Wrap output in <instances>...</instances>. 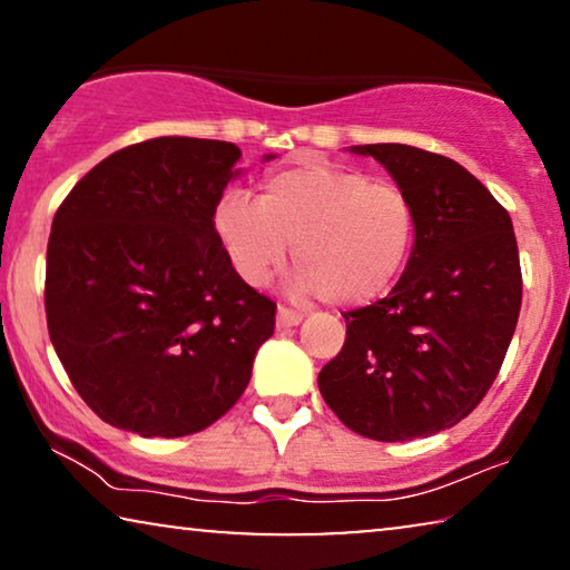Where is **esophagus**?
Masks as SVG:
<instances>
[{"mask_svg": "<svg viewBox=\"0 0 570 570\" xmlns=\"http://www.w3.org/2000/svg\"><path fill=\"white\" fill-rule=\"evenodd\" d=\"M301 318H303L301 311H295L291 306H279L277 308V326H279V330H291V326H298Z\"/></svg>", "mask_w": 570, "mask_h": 570, "instance_id": "esophagus-1", "label": "esophagus"}]
</instances>
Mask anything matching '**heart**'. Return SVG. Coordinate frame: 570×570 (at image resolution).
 I'll return each mask as SVG.
<instances>
[{
  "instance_id": "1",
  "label": "heart",
  "mask_w": 570,
  "mask_h": 570,
  "mask_svg": "<svg viewBox=\"0 0 570 570\" xmlns=\"http://www.w3.org/2000/svg\"><path fill=\"white\" fill-rule=\"evenodd\" d=\"M215 233L246 283H267L295 244L301 291L334 306H363L402 277L415 248L417 209L389 178L306 158L264 178L259 202L225 194Z\"/></svg>"
}]
</instances>
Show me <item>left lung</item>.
<instances>
[{"mask_svg":"<svg viewBox=\"0 0 570 570\" xmlns=\"http://www.w3.org/2000/svg\"><path fill=\"white\" fill-rule=\"evenodd\" d=\"M353 150L410 194L417 238L392 293L345 314L318 392L350 431L412 441L456 425L493 386L519 322V246L505 207L456 160L396 142Z\"/></svg>","mask_w":570,"mask_h":570,"instance_id":"8db88e82","label":"left lung"}]
</instances>
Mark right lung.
Instances as JSON below:
<instances>
[{
    "mask_svg": "<svg viewBox=\"0 0 570 570\" xmlns=\"http://www.w3.org/2000/svg\"><path fill=\"white\" fill-rule=\"evenodd\" d=\"M238 160L220 139H145L88 170L53 215L49 337L106 423L178 439L248 386L277 303L240 279L215 233Z\"/></svg>",
    "mask_w": 570,
    "mask_h": 570,
    "instance_id": "add662e5",
    "label": "right lung"
}]
</instances>
